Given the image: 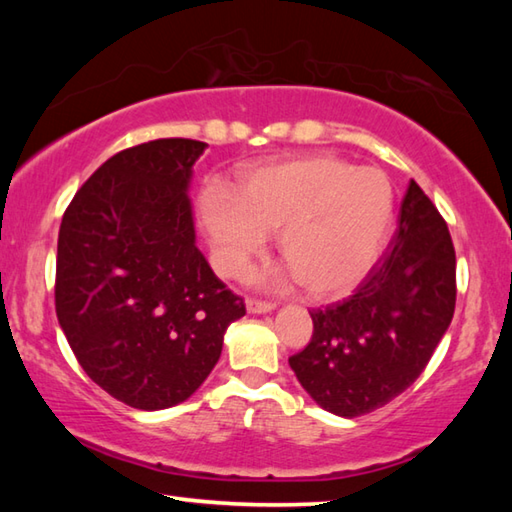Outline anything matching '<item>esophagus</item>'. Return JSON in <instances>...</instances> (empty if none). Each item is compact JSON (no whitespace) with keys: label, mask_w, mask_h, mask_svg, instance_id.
<instances>
[{"label":"esophagus","mask_w":512,"mask_h":512,"mask_svg":"<svg viewBox=\"0 0 512 512\" xmlns=\"http://www.w3.org/2000/svg\"><path fill=\"white\" fill-rule=\"evenodd\" d=\"M246 310L250 314H266V312H273L275 310V303L259 301V299H248L246 301Z\"/></svg>","instance_id":"34e87169"}]
</instances>
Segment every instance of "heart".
<instances>
[{"instance_id":"obj_1","label":"heart","mask_w":512,"mask_h":512,"mask_svg":"<svg viewBox=\"0 0 512 512\" xmlns=\"http://www.w3.org/2000/svg\"><path fill=\"white\" fill-rule=\"evenodd\" d=\"M200 220L217 273L239 279L266 250L268 233L290 266L270 284L303 281L317 299L343 297L367 277L387 244L394 189L376 167L334 156H297L250 167L231 189H202Z\"/></svg>"}]
</instances>
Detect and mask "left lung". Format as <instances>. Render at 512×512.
I'll use <instances>...</instances> for the list:
<instances>
[{"instance_id": "1", "label": "left lung", "mask_w": 512, "mask_h": 512, "mask_svg": "<svg viewBox=\"0 0 512 512\" xmlns=\"http://www.w3.org/2000/svg\"><path fill=\"white\" fill-rule=\"evenodd\" d=\"M455 310V248L447 222L409 182L383 262L350 299L312 310V339L288 363L312 400L356 418L416 383Z\"/></svg>"}]
</instances>
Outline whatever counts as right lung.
Here are the masks:
<instances>
[{"label":"right lung","instance_id":"add662e5","mask_svg":"<svg viewBox=\"0 0 512 512\" xmlns=\"http://www.w3.org/2000/svg\"><path fill=\"white\" fill-rule=\"evenodd\" d=\"M204 149L160 138L118 151L61 220L59 325L85 374L134 409L187 400L246 314L195 246L189 184Z\"/></svg>","mask_w":512,"mask_h":512}]
</instances>
